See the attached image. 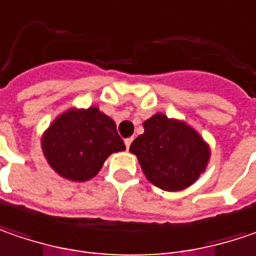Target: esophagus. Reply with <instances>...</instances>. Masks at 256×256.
<instances>
[{
    "mask_svg": "<svg viewBox=\"0 0 256 256\" xmlns=\"http://www.w3.org/2000/svg\"><path fill=\"white\" fill-rule=\"evenodd\" d=\"M132 142H133V138H128V139L124 140V144H126V148H130V144H132Z\"/></svg>",
    "mask_w": 256,
    "mask_h": 256,
    "instance_id": "esophagus-1",
    "label": "esophagus"
}]
</instances>
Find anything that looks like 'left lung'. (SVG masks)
Instances as JSON below:
<instances>
[{"mask_svg":"<svg viewBox=\"0 0 256 256\" xmlns=\"http://www.w3.org/2000/svg\"><path fill=\"white\" fill-rule=\"evenodd\" d=\"M143 128L144 133L133 140L130 152L154 186L184 190L205 172L210 150L194 128L162 113L148 118Z\"/></svg>","mask_w":256,"mask_h":256,"instance_id":"8db88e82","label":"left lung"}]
</instances>
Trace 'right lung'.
<instances>
[{
  "instance_id": "obj_1",
  "label": "right lung",
  "mask_w": 256,
  "mask_h": 256,
  "mask_svg": "<svg viewBox=\"0 0 256 256\" xmlns=\"http://www.w3.org/2000/svg\"><path fill=\"white\" fill-rule=\"evenodd\" d=\"M41 148L51 168L74 182L94 178L112 153L126 149L116 123L97 107L64 112L44 132Z\"/></svg>"
}]
</instances>
